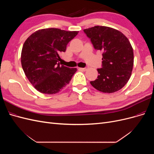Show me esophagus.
<instances>
[{
	"label": "esophagus",
	"instance_id": "obj_1",
	"mask_svg": "<svg viewBox=\"0 0 154 154\" xmlns=\"http://www.w3.org/2000/svg\"><path fill=\"white\" fill-rule=\"evenodd\" d=\"M80 70H82V71H87L88 69V67H85V68H81V67H79L78 68Z\"/></svg>",
	"mask_w": 154,
	"mask_h": 154
}]
</instances>
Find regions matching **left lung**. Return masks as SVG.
I'll return each mask as SVG.
<instances>
[{
  "label": "left lung",
  "instance_id": "1",
  "mask_svg": "<svg viewBox=\"0 0 154 154\" xmlns=\"http://www.w3.org/2000/svg\"><path fill=\"white\" fill-rule=\"evenodd\" d=\"M94 49L103 51L102 68L91 84L97 91L113 93L122 88L131 76L133 48L122 32L106 26H96L83 30Z\"/></svg>",
  "mask_w": 154,
  "mask_h": 154
}]
</instances>
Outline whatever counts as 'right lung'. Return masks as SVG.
Segmentation results:
<instances>
[{"label": "right lung", "instance_id": "obj_1", "mask_svg": "<svg viewBox=\"0 0 154 154\" xmlns=\"http://www.w3.org/2000/svg\"><path fill=\"white\" fill-rule=\"evenodd\" d=\"M78 31L57 28L42 29L31 35L23 45L21 64L26 77L43 94L59 92L69 84L76 68L60 64V54Z\"/></svg>", "mask_w": 154, "mask_h": 154}]
</instances>
